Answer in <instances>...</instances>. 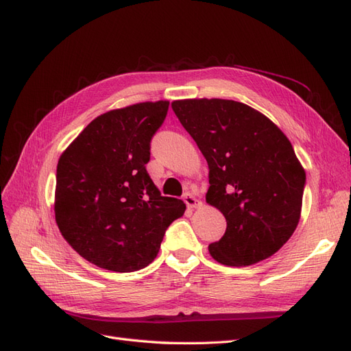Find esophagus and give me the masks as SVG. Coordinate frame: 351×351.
Masks as SVG:
<instances>
[{"mask_svg":"<svg viewBox=\"0 0 351 351\" xmlns=\"http://www.w3.org/2000/svg\"><path fill=\"white\" fill-rule=\"evenodd\" d=\"M183 200H184V204H186L189 208H197V206L202 205V202H200L199 199H196V196H195L193 193H190V192L184 193Z\"/></svg>","mask_w":351,"mask_h":351,"instance_id":"obj_1","label":"esophagus"}]
</instances>
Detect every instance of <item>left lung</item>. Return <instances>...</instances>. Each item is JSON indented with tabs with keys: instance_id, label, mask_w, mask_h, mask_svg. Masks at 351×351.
Listing matches in <instances>:
<instances>
[{
	"instance_id": "8db88e82",
	"label": "left lung",
	"mask_w": 351,
	"mask_h": 351,
	"mask_svg": "<svg viewBox=\"0 0 351 351\" xmlns=\"http://www.w3.org/2000/svg\"><path fill=\"white\" fill-rule=\"evenodd\" d=\"M171 107L208 161L206 202L227 219L210 256L230 267L272 256L299 224L306 184L290 141L241 102L184 99Z\"/></svg>"
}]
</instances>
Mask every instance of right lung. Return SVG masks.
I'll return each mask as SVG.
<instances>
[{
  "label": "right lung",
  "mask_w": 351,
  "mask_h": 351,
  "mask_svg": "<svg viewBox=\"0 0 351 351\" xmlns=\"http://www.w3.org/2000/svg\"><path fill=\"white\" fill-rule=\"evenodd\" d=\"M168 101L97 117L60 156L56 221L82 258L114 272L147 267L186 205L161 196L146 171Z\"/></svg>",
  "instance_id": "add662e5"
}]
</instances>
